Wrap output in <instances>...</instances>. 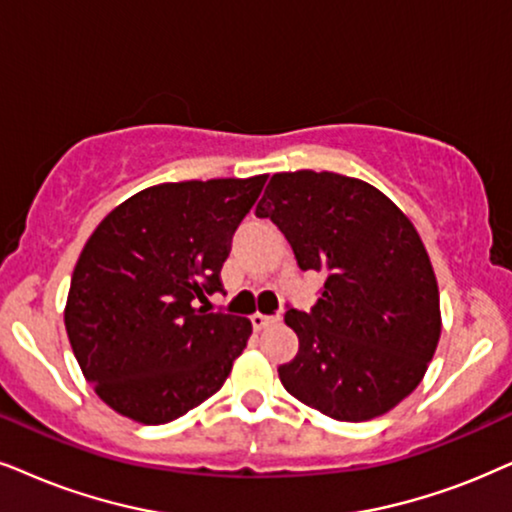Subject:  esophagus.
<instances>
[{
  "label": "esophagus",
  "mask_w": 512,
  "mask_h": 512,
  "mask_svg": "<svg viewBox=\"0 0 512 512\" xmlns=\"http://www.w3.org/2000/svg\"><path fill=\"white\" fill-rule=\"evenodd\" d=\"M250 321H252V328H255V331H262V328H267V326H271V323H276L278 321V316H267V314H252L250 316Z\"/></svg>",
  "instance_id": "obj_1"
}]
</instances>
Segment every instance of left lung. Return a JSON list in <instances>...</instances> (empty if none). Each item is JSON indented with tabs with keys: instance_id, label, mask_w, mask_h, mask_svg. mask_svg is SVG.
Here are the masks:
<instances>
[{
	"instance_id": "8db88e82",
	"label": "left lung",
	"mask_w": 512,
	"mask_h": 512,
	"mask_svg": "<svg viewBox=\"0 0 512 512\" xmlns=\"http://www.w3.org/2000/svg\"><path fill=\"white\" fill-rule=\"evenodd\" d=\"M323 271L312 312L288 309L300 349L278 378L323 416L361 423L423 380L442 333L439 288L416 226L383 191L335 172H278L255 210Z\"/></svg>"
}]
</instances>
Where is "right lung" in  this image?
<instances>
[{
  "instance_id": "add662e5",
  "label": "right lung",
  "mask_w": 512,
  "mask_h": 512,
  "mask_svg": "<svg viewBox=\"0 0 512 512\" xmlns=\"http://www.w3.org/2000/svg\"><path fill=\"white\" fill-rule=\"evenodd\" d=\"M267 174L158 184L108 212L84 243L63 319L94 392L120 416L163 425L229 378L250 319L208 314L238 224Z\"/></svg>"
}]
</instances>
